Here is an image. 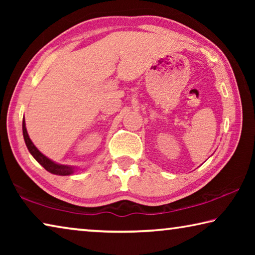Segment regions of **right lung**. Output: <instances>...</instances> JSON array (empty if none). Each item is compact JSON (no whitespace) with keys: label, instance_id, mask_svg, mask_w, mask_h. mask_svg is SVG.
<instances>
[{"label":"right lung","instance_id":"add662e5","mask_svg":"<svg viewBox=\"0 0 255 255\" xmlns=\"http://www.w3.org/2000/svg\"><path fill=\"white\" fill-rule=\"evenodd\" d=\"M22 131H23V138H24L25 145H27L30 154H31L34 157V159H36V161L39 163L40 165L44 166L47 171L50 172V173H53V174H56V175H71L74 173L76 170L74 166L63 165V164L55 163L47 156H45V155L41 152H39V149H38L36 146L33 145L31 139L29 138L27 128H25L24 118L22 120Z\"/></svg>","mask_w":255,"mask_h":255}]
</instances>
